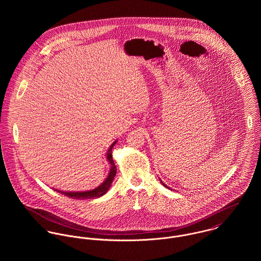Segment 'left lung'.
I'll return each instance as SVG.
<instances>
[{"instance_id": "8db88e82", "label": "left lung", "mask_w": 261, "mask_h": 261, "mask_svg": "<svg viewBox=\"0 0 261 261\" xmlns=\"http://www.w3.org/2000/svg\"><path fill=\"white\" fill-rule=\"evenodd\" d=\"M160 181H161V183H162V185H163V186L166 187V188H168V189H170V188H169V187L167 186V185H166V184H165V183H163V182H162V180H161V179H160Z\"/></svg>"}]
</instances>
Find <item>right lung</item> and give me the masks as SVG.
I'll return each instance as SVG.
<instances>
[{
    "label": "right lung",
    "instance_id": "right-lung-1",
    "mask_svg": "<svg viewBox=\"0 0 261 261\" xmlns=\"http://www.w3.org/2000/svg\"><path fill=\"white\" fill-rule=\"evenodd\" d=\"M117 140L114 141L111 145V147L108 149V152H107V160L110 164V173L107 177V179L97 187L93 190H89V191H81V192H65V191H60V190H56L54 189L55 191L61 193L62 195L64 196H67L69 198H73V199H79V200H86V199H93V198H99L101 196H103L112 186V181L116 175V167L114 165V162H113V159H112V148L114 147V145L116 144Z\"/></svg>",
    "mask_w": 261,
    "mask_h": 261
}]
</instances>
